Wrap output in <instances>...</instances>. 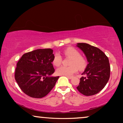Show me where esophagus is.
I'll use <instances>...</instances> for the list:
<instances>
[{
    "instance_id": "obj_1",
    "label": "esophagus",
    "mask_w": 123,
    "mask_h": 123,
    "mask_svg": "<svg viewBox=\"0 0 123 123\" xmlns=\"http://www.w3.org/2000/svg\"><path fill=\"white\" fill-rule=\"evenodd\" d=\"M65 77H67V78H68V79H69V80H70V79L72 78V76H68V75H65Z\"/></svg>"
}]
</instances>
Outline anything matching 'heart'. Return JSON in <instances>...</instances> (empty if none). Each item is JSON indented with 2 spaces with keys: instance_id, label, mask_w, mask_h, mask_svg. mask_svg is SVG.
<instances>
[{
  "instance_id": "b5f03b06",
  "label": "heart",
  "mask_w": 123,
  "mask_h": 123,
  "mask_svg": "<svg viewBox=\"0 0 123 123\" xmlns=\"http://www.w3.org/2000/svg\"><path fill=\"white\" fill-rule=\"evenodd\" d=\"M64 54L66 57L72 58L70 62V66H62L57 69L56 73L60 75H70L77 71L78 68L80 70H83L86 67L87 62L85 58L81 56L80 54L75 49L68 48L64 50ZM62 58L59 53H55L53 60L54 65L58 67L61 64Z\"/></svg>"
}]
</instances>
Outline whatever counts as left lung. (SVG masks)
Listing matches in <instances>:
<instances>
[{
	"instance_id": "8db88e82",
	"label": "left lung",
	"mask_w": 123,
	"mask_h": 123,
	"mask_svg": "<svg viewBox=\"0 0 123 123\" xmlns=\"http://www.w3.org/2000/svg\"><path fill=\"white\" fill-rule=\"evenodd\" d=\"M77 46L85 54L88 64L82 74L77 87L83 95H94L98 93L106 85L110 78V66L109 59L100 49L86 43H78Z\"/></svg>"
}]
</instances>
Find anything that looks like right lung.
<instances>
[{
    "label": "right lung",
    "instance_id": "obj_1",
    "mask_svg": "<svg viewBox=\"0 0 123 123\" xmlns=\"http://www.w3.org/2000/svg\"><path fill=\"white\" fill-rule=\"evenodd\" d=\"M54 56L51 49H37L22 55L17 64L14 77L25 94L43 98L55 86L59 77L51 76L55 72L52 64Z\"/></svg>",
    "mask_w": 123,
    "mask_h": 123
}]
</instances>
